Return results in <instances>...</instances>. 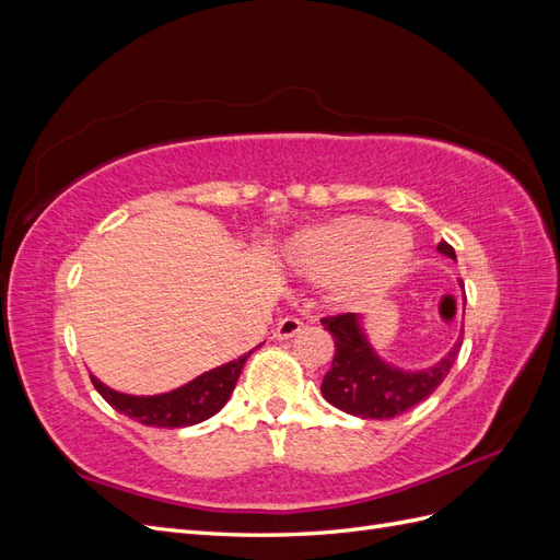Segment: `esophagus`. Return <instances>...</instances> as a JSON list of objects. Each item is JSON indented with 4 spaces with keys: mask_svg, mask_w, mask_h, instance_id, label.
<instances>
[{
    "mask_svg": "<svg viewBox=\"0 0 560 560\" xmlns=\"http://www.w3.org/2000/svg\"><path fill=\"white\" fill-rule=\"evenodd\" d=\"M301 327H303V322H301L299 317L287 315V317H282V319L278 322V327H276L273 336L278 338V341H287V338H292L294 334H299Z\"/></svg>",
    "mask_w": 560,
    "mask_h": 560,
    "instance_id": "obj_1",
    "label": "esophagus"
}]
</instances>
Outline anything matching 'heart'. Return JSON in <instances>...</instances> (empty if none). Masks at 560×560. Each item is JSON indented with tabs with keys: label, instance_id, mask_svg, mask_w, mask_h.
I'll list each match as a JSON object with an SVG mask.
<instances>
[{
	"label": "heart",
	"instance_id": "heart-1",
	"mask_svg": "<svg viewBox=\"0 0 560 560\" xmlns=\"http://www.w3.org/2000/svg\"><path fill=\"white\" fill-rule=\"evenodd\" d=\"M413 257V235L371 217H338L299 233L287 245L296 273L313 284H336L348 299L374 296L395 284Z\"/></svg>",
	"mask_w": 560,
	"mask_h": 560
}]
</instances>
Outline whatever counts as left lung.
I'll return each mask as SVG.
<instances>
[{
	"label": "left lung",
	"instance_id": "1",
	"mask_svg": "<svg viewBox=\"0 0 560 560\" xmlns=\"http://www.w3.org/2000/svg\"><path fill=\"white\" fill-rule=\"evenodd\" d=\"M439 252L455 259V252L448 243H439ZM322 325L334 336L336 346L331 369L319 387L322 397L350 416L374 420L395 418L428 399L448 376L465 336L463 327L455 346L439 364L425 371H401L393 364H385L376 350L369 346L360 315H329L322 317Z\"/></svg>",
	"mask_w": 560,
	"mask_h": 560
}]
</instances>
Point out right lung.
<instances>
[{"instance_id":"obj_1","label":"right lung","mask_w":560,"mask_h":560,"mask_svg":"<svg viewBox=\"0 0 560 560\" xmlns=\"http://www.w3.org/2000/svg\"><path fill=\"white\" fill-rule=\"evenodd\" d=\"M252 352L229 364L217 366L212 371L194 378L173 393H163L154 397H135L116 393V389L100 383L91 376L93 385L103 399L114 406L118 413L135 418L149 428H189L198 422L212 418L229 401L235 383H238L241 371Z\"/></svg>"}]
</instances>
